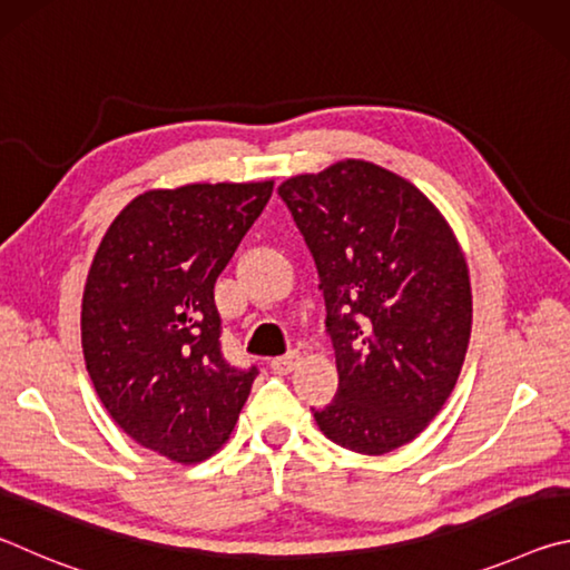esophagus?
Instances as JSON below:
<instances>
[{
  "instance_id": "1",
  "label": "esophagus",
  "mask_w": 570,
  "mask_h": 570,
  "mask_svg": "<svg viewBox=\"0 0 570 570\" xmlns=\"http://www.w3.org/2000/svg\"><path fill=\"white\" fill-rule=\"evenodd\" d=\"M296 364H298V352H288L284 356H276L272 362V370L276 374H288L292 370H296Z\"/></svg>"
}]
</instances>
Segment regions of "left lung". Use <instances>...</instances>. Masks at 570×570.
<instances>
[{
	"label": "left lung",
	"instance_id": "left-lung-1",
	"mask_svg": "<svg viewBox=\"0 0 570 570\" xmlns=\"http://www.w3.org/2000/svg\"><path fill=\"white\" fill-rule=\"evenodd\" d=\"M278 196L320 272L340 372L316 424L362 455L407 445L465 362L472 292L455 234L420 188L370 160L286 178Z\"/></svg>",
	"mask_w": 570,
	"mask_h": 570
}]
</instances>
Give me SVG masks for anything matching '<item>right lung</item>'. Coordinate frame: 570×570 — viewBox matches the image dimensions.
Wrapping results in <instances>:
<instances>
[{
	"instance_id": "1",
	"label": "right lung",
	"mask_w": 570,
	"mask_h": 570,
	"mask_svg": "<svg viewBox=\"0 0 570 570\" xmlns=\"http://www.w3.org/2000/svg\"><path fill=\"white\" fill-rule=\"evenodd\" d=\"M274 180L146 190L102 236L82 294V354L110 417L180 465L214 455L258 370L220 352L218 274Z\"/></svg>"
}]
</instances>
